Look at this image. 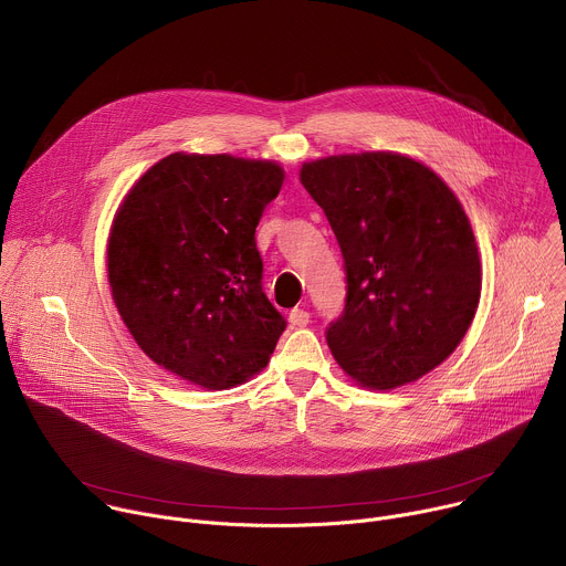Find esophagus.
<instances>
[{
	"mask_svg": "<svg viewBox=\"0 0 566 566\" xmlns=\"http://www.w3.org/2000/svg\"><path fill=\"white\" fill-rule=\"evenodd\" d=\"M289 322L293 327H306L308 325V311H304V308H293L291 313H289Z\"/></svg>",
	"mask_w": 566,
	"mask_h": 566,
	"instance_id": "obj_1",
	"label": "esophagus"
}]
</instances>
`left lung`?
I'll return each mask as SVG.
<instances>
[{"label":"left lung","mask_w":566,"mask_h":566,"mask_svg":"<svg viewBox=\"0 0 566 566\" xmlns=\"http://www.w3.org/2000/svg\"><path fill=\"white\" fill-rule=\"evenodd\" d=\"M300 181L345 260V308L325 332L338 365L371 389L432 371L465 336L481 295L476 241L454 192L394 151L311 160Z\"/></svg>","instance_id":"left-lung-1"}]
</instances>
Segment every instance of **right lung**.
<instances>
[{
    "mask_svg": "<svg viewBox=\"0 0 566 566\" xmlns=\"http://www.w3.org/2000/svg\"><path fill=\"white\" fill-rule=\"evenodd\" d=\"M282 184L271 160L177 151L129 190L109 234V286L156 365L203 389L266 367L286 319L262 289L255 228Z\"/></svg>",
    "mask_w": 566,
    "mask_h": 566,
    "instance_id": "right-lung-1",
    "label": "right lung"
}]
</instances>
